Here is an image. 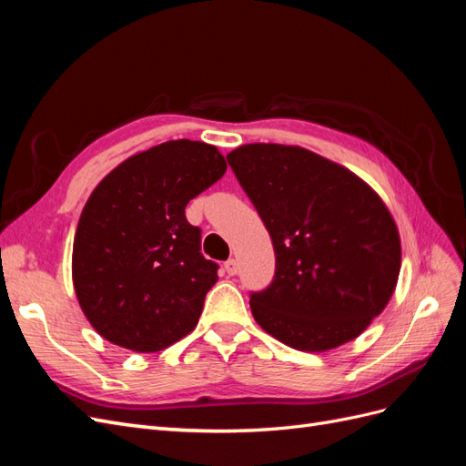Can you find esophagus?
Masks as SVG:
<instances>
[{"label":"esophagus","mask_w":466,"mask_h":466,"mask_svg":"<svg viewBox=\"0 0 466 466\" xmlns=\"http://www.w3.org/2000/svg\"><path fill=\"white\" fill-rule=\"evenodd\" d=\"M223 268H225V272H228L229 276H235V274H237V270H238V262H237L235 258H229L228 262L223 264Z\"/></svg>","instance_id":"34e87169"}]
</instances>
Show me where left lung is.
<instances>
[{
  "label": "left lung",
  "instance_id": "left-lung-1",
  "mask_svg": "<svg viewBox=\"0 0 466 466\" xmlns=\"http://www.w3.org/2000/svg\"><path fill=\"white\" fill-rule=\"evenodd\" d=\"M270 233L272 284L250 295L276 340L327 351L383 313L400 274V235L380 196L350 168L299 146L247 144L228 155Z\"/></svg>",
  "mask_w": 466,
  "mask_h": 466
}]
</instances>
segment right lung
Instances as JSON below:
<instances>
[{
  "instance_id": "add662e5",
  "label": "right lung",
  "mask_w": 466,
  "mask_h": 466,
  "mask_svg": "<svg viewBox=\"0 0 466 466\" xmlns=\"http://www.w3.org/2000/svg\"><path fill=\"white\" fill-rule=\"evenodd\" d=\"M228 168L216 146L173 139L122 161L81 211L72 279L105 340L153 354L190 334L218 281L185 208Z\"/></svg>"
}]
</instances>
